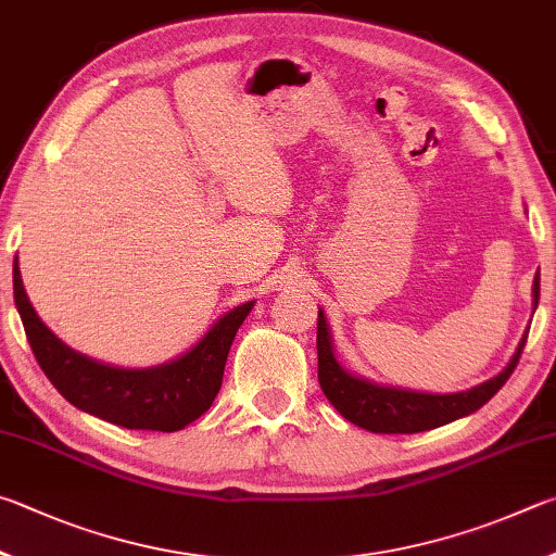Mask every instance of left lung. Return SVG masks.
Segmentation results:
<instances>
[{
    "instance_id": "obj_1",
    "label": "left lung",
    "mask_w": 556,
    "mask_h": 556,
    "mask_svg": "<svg viewBox=\"0 0 556 556\" xmlns=\"http://www.w3.org/2000/svg\"><path fill=\"white\" fill-rule=\"evenodd\" d=\"M532 303L538 309L540 303V273L534 276L532 286ZM530 332V329H528ZM528 332L522 334L518 349H515L508 366L503 368L498 376L491 381L471 388L464 393H415L403 391V388L378 386L366 381V378L352 376L344 371L332 352V337H329V327L325 313L319 309L317 315V378L319 386L342 417L356 427H364L368 432L376 434H413L442 427L446 422L459 420L464 415H471L483 407L491 397L501 391L508 381L515 366L520 362V354L528 342Z\"/></svg>"
}]
</instances>
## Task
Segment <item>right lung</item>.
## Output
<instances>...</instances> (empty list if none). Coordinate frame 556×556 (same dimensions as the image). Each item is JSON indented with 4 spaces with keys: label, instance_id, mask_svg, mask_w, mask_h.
I'll use <instances>...</instances> for the list:
<instances>
[{
    "label": "right lung",
    "instance_id": "1",
    "mask_svg": "<svg viewBox=\"0 0 556 556\" xmlns=\"http://www.w3.org/2000/svg\"><path fill=\"white\" fill-rule=\"evenodd\" d=\"M14 303L38 366L67 403L126 430L153 432H178L210 410L222 388L233 337L253 307L243 303L219 317L175 362L153 368H116L73 352L41 323L26 298L16 258Z\"/></svg>",
    "mask_w": 556,
    "mask_h": 556
}]
</instances>
